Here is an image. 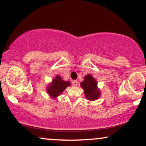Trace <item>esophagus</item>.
I'll use <instances>...</instances> for the list:
<instances>
[{"instance_id":"esophagus-1","label":"esophagus","mask_w":146,"mask_h":146,"mask_svg":"<svg viewBox=\"0 0 146 146\" xmlns=\"http://www.w3.org/2000/svg\"><path fill=\"white\" fill-rule=\"evenodd\" d=\"M72 83H73V84L75 86H76L77 85V84H78V82H77V80H74V81H73V82H72Z\"/></svg>"}]
</instances>
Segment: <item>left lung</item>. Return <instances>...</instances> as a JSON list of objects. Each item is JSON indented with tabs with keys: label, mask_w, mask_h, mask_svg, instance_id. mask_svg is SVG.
<instances>
[{
	"label": "left lung",
	"mask_w": 146,
	"mask_h": 146,
	"mask_svg": "<svg viewBox=\"0 0 146 146\" xmlns=\"http://www.w3.org/2000/svg\"><path fill=\"white\" fill-rule=\"evenodd\" d=\"M81 86L84 90L86 97L90 100H95L100 96V91L97 88V82L91 75L84 77V82H81Z\"/></svg>",
	"instance_id": "left-lung-1"
}]
</instances>
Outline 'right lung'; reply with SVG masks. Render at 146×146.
I'll use <instances>...</instances> for the list:
<instances>
[{"mask_svg":"<svg viewBox=\"0 0 146 146\" xmlns=\"http://www.w3.org/2000/svg\"><path fill=\"white\" fill-rule=\"evenodd\" d=\"M71 85L69 82H64L60 76H56L53 79L52 82L48 87L47 92L48 94L52 98H56L59 96L67 86Z\"/></svg>","mask_w":146,"mask_h":146,"instance_id":"1","label":"right lung"}]
</instances>
